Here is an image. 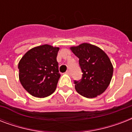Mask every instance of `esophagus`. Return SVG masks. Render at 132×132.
<instances>
[{
	"mask_svg": "<svg viewBox=\"0 0 132 132\" xmlns=\"http://www.w3.org/2000/svg\"><path fill=\"white\" fill-rule=\"evenodd\" d=\"M66 74L70 75V70H67V71H66Z\"/></svg>",
	"mask_w": 132,
	"mask_h": 132,
	"instance_id": "esophagus-1",
	"label": "esophagus"
}]
</instances>
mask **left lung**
<instances>
[{"label":"left lung","mask_w":132,"mask_h":132,"mask_svg":"<svg viewBox=\"0 0 132 132\" xmlns=\"http://www.w3.org/2000/svg\"><path fill=\"white\" fill-rule=\"evenodd\" d=\"M70 49L79 58L83 72L81 80L74 81L77 92L86 98H94L105 92L113 75L110 58L98 46L83 43Z\"/></svg>","instance_id":"1"}]
</instances>
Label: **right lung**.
Wrapping results in <instances>:
<instances>
[{
  "instance_id": "right-lung-1",
  "label": "right lung",
  "mask_w": 132,
  "mask_h": 132,
  "mask_svg": "<svg viewBox=\"0 0 132 132\" xmlns=\"http://www.w3.org/2000/svg\"><path fill=\"white\" fill-rule=\"evenodd\" d=\"M59 49L48 44L36 46L20 60V81L32 96L44 98L55 92L61 76L57 62Z\"/></svg>"
}]
</instances>
